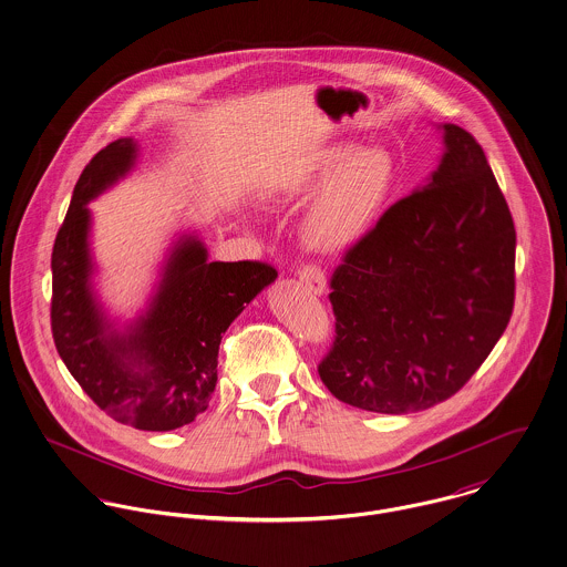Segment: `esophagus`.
I'll list each match as a JSON object with an SVG mask.
<instances>
[{"label": "esophagus", "instance_id": "obj_1", "mask_svg": "<svg viewBox=\"0 0 567 567\" xmlns=\"http://www.w3.org/2000/svg\"><path fill=\"white\" fill-rule=\"evenodd\" d=\"M298 276H300V280H302V285H306L308 291L319 293V296L326 291V274L321 271L319 265L306 262L298 269Z\"/></svg>", "mask_w": 567, "mask_h": 567}]
</instances>
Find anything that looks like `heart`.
I'll use <instances>...</instances> for the list:
<instances>
[{"instance_id":"obj_1","label":"heart","mask_w":567,"mask_h":567,"mask_svg":"<svg viewBox=\"0 0 567 567\" xmlns=\"http://www.w3.org/2000/svg\"><path fill=\"white\" fill-rule=\"evenodd\" d=\"M394 185V162L382 148L334 146L319 153L296 185V194L317 196L306 237L319 250H343L358 241L384 209Z\"/></svg>"}]
</instances>
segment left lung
Returning a JSON list of instances; mask_svg holds the SVG:
<instances>
[{
	"label": "left lung",
	"mask_w": 567,
	"mask_h": 567,
	"mask_svg": "<svg viewBox=\"0 0 567 567\" xmlns=\"http://www.w3.org/2000/svg\"><path fill=\"white\" fill-rule=\"evenodd\" d=\"M430 183L396 200L330 278L334 341L317 371L339 401L408 414L460 391L505 332L516 228L480 142L442 125Z\"/></svg>",
	"instance_id": "obj_1"
}]
</instances>
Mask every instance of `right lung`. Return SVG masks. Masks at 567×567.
<instances>
[{
	"mask_svg": "<svg viewBox=\"0 0 567 567\" xmlns=\"http://www.w3.org/2000/svg\"><path fill=\"white\" fill-rule=\"evenodd\" d=\"M131 137L101 148L80 176L51 252V334L71 375L114 421L171 432L207 410L221 334L278 276L262 261H207L196 239L176 246L148 312L127 334L110 330L90 293L86 203L125 175Z\"/></svg>",
	"mask_w": 567,
	"mask_h": 567,
	"instance_id": "add662e5",
	"label": "right lung"
}]
</instances>
